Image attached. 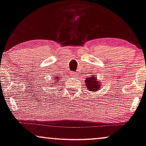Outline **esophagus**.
<instances>
[{"label":"esophagus","instance_id":"1","mask_svg":"<svg viewBox=\"0 0 146 146\" xmlns=\"http://www.w3.org/2000/svg\"><path fill=\"white\" fill-rule=\"evenodd\" d=\"M71 74L73 77H77V73H76V72H72V73H71Z\"/></svg>","mask_w":146,"mask_h":146}]
</instances>
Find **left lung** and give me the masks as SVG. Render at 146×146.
Listing matches in <instances>:
<instances>
[{
	"label": "left lung",
	"mask_w": 146,
	"mask_h": 146,
	"mask_svg": "<svg viewBox=\"0 0 146 146\" xmlns=\"http://www.w3.org/2000/svg\"><path fill=\"white\" fill-rule=\"evenodd\" d=\"M85 82H86L87 90L92 92H96L100 90L101 87H102L101 86L102 82L98 81L97 76L95 75H92L89 77H87L85 79Z\"/></svg>",
	"instance_id": "1"
}]
</instances>
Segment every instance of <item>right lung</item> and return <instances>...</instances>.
<instances>
[{
    "mask_svg": "<svg viewBox=\"0 0 146 146\" xmlns=\"http://www.w3.org/2000/svg\"><path fill=\"white\" fill-rule=\"evenodd\" d=\"M60 78H61V77H60L59 75H57V76H55L54 77H53L52 78L53 80H52V82H51V83H52V84H51L50 88L52 86H56V84H58V82H59Z\"/></svg>",
    "mask_w": 146,
    "mask_h": 146,
    "instance_id": "add662e5",
    "label": "right lung"
}]
</instances>
